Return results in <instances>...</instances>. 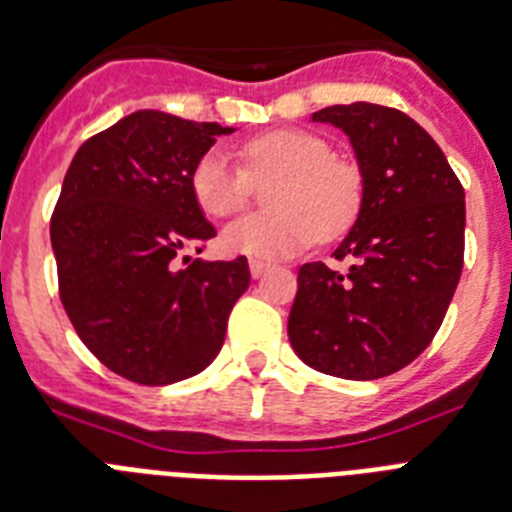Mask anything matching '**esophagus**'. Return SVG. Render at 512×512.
<instances>
[{"label": "esophagus", "mask_w": 512, "mask_h": 512, "mask_svg": "<svg viewBox=\"0 0 512 512\" xmlns=\"http://www.w3.org/2000/svg\"><path fill=\"white\" fill-rule=\"evenodd\" d=\"M272 269V264H266V261H259V259H253L251 261V274H253V280H259V277H264L266 272Z\"/></svg>", "instance_id": "esophagus-1"}]
</instances>
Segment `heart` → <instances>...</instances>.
Instances as JSON below:
<instances>
[{
  "label": "heart",
  "instance_id": "heart-1",
  "mask_svg": "<svg viewBox=\"0 0 512 512\" xmlns=\"http://www.w3.org/2000/svg\"><path fill=\"white\" fill-rule=\"evenodd\" d=\"M275 183L266 204L272 211L232 222L222 248L253 259H285L316 238L324 243L348 235L366 206V177L353 159L332 154V146L311 130H269L243 146V164L225 151L198 156L190 190L201 211L225 219L240 214L256 196V183Z\"/></svg>",
  "mask_w": 512,
  "mask_h": 512
}]
</instances>
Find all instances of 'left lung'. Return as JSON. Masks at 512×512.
I'll return each mask as SVG.
<instances>
[{
	"label": "left lung",
	"instance_id": "8db88e82",
	"mask_svg": "<svg viewBox=\"0 0 512 512\" xmlns=\"http://www.w3.org/2000/svg\"><path fill=\"white\" fill-rule=\"evenodd\" d=\"M350 135L366 177V206L335 251L345 272L298 269L290 345L311 369L382 379L416 361L453 301L466 251V193L434 138L379 104L314 112Z\"/></svg>",
	"mask_w": 512,
	"mask_h": 512
}]
</instances>
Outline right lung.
Returning a JSON list of instances; mask_svg holds the SVG:
<instances>
[{
    "mask_svg": "<svg viewBox=\"0 0 512 512\" xmlns=\"http://www.w3.org/2000/svg\"><path fill=\"white\" fill-rule=\"evenodd\" d=\"M232 133L175 114H128L75 154L52 214L59 301L109 371L172 384L204 371L248 290L246 256L190 259L217 230L190 190V170Z\"/></svg>",
    "mask_w": 512,
    "mask_h": 512,
    "instance_id": "1",
    "label": "right lung"
}]
</instances>
